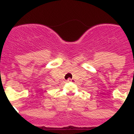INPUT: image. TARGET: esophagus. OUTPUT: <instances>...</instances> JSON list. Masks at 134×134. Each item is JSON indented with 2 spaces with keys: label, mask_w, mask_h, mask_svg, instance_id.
<instances>
[{
  "label": "esophagus",
  "mask_w": 134,
  "mask_h": 134,
  "mask_svg": "<svg viewBox=\"0 0 134 134\" xmlns=\"http://www.w3.org/2000/svg\"><path fill=\"white\" fill-rule=\"evenodd\" d=\"M73 81V79H71V78H69V79H67V81H68V82H71V81Z\"/></svg>",
  "instance_id": "esophagus-1"
}]
</instances>
